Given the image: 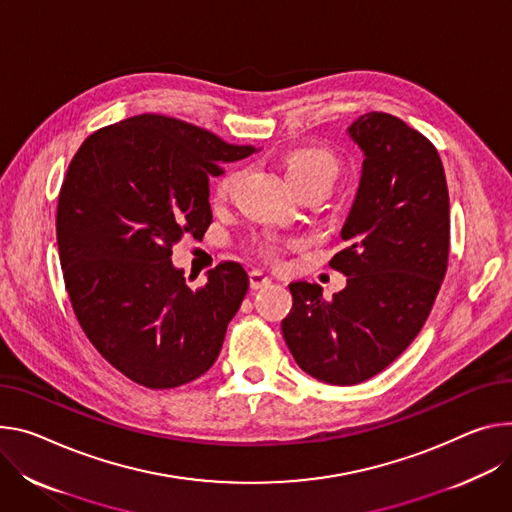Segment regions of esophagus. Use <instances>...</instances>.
<instances>
[{"instance_id":"esophagus-1","label":"esophagus","mask_w":512,"mask_h":512,"mask_svg":"<svg viewBox=\"0 0 512 512\" xmlns=\"http://www.w3.org/2000/svg\"><path fill=\"white\" fill-rule=\"evenodd\" d=\"M249 284H251L253 290H259V288H265V286L271 284V277L265 275V273L259 271V269H253V271L249 273Z\"/></svg>"}]
</instances>
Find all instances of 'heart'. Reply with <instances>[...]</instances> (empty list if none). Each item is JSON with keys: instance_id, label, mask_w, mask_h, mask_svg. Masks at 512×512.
Listing matches in <instances>:
<instances>
[{"instance_id": "b5f03b06", "label": "heart", "mask_w": 512, "mask_h": 512, "mask_svg": "<svg viewBox=\"0 0 512 512\" xmlns=\"http://www.w3.org/2000/svg\"><path fill=\"white\" fill-rule=\"evenodd\" d=\"M284 171L294 188V192H300L304 188H310V185H320V188H331L337 173H339V161L337 157L327 151V149H318V147H308V149H298L292 151L290 155L284 157ZM239 171H228L216 181L214 188V200L216 202H226L237 192L239 185ZM257 251L265 259H280V253L284 251V245L265 241L259 243Z\"/></svg>"}]
</instances>
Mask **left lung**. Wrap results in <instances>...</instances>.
Listing matches in <instances>:
<instances>
[{"label":"left lung","mask_w":512,"mask_h":512,"mask_svg":"<svg viewBox=\"0 0 512 512\" xmlns=\"http://www.w3.org/2000/svg\"><path fill=\"white\" fill-rule=\"evenodd\" d=\"M363 151L359 190L331 267L347 286L322 298L294 282L282 333L312 378L353 386L380 374L421 333L447 271L449 192L441 157L421 132L369 112L349 126Z\"/></svg>","instance_id":"8db88e82"}]
</instances>
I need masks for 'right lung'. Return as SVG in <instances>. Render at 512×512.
<instances>
[{
	"instance_id": "right-lung-1",
	"label": "right lung",
	"mask_w": 512,
	"mask_h": 512,
	"mask_svg": "<svg viewBox=\"0 0 512 512\" xmlns=\"http://www.w3.org/2000/svg\"><path fill=\"white\" fill-rule=\"evenodd\" d=\"M255 153L200 126L141 114L87 136L59 194L57 243L83 333L128 380L188 384L216 361L249 275L224 261L192 290L171 249L212 222L210 183Z\"/></svg>"
}]
</instances>
